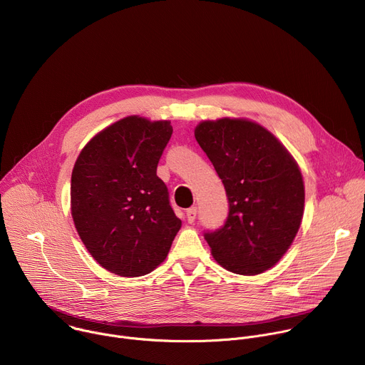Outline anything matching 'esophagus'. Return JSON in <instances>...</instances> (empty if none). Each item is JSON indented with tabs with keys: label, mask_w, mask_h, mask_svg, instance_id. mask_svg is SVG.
Here are the masks:
<instances>
[{
	"label": "esophagus",
	"mask_w": 365,
	"mask_h": 365,
	"mask_svg": "<svg viewBox=\"0 0 365 365\" xmlns=\"http://www.w3.org/2000/svg\"><path fill=\"white\" fill-rule=\"evenodd\" d=\"M186 218H187V222L192 224L196 218V207H189V210L186 211Z\"/></svg>",
	"instance_id": "1"
}]
</instances>
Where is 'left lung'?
<instances>
[{"label":"left lung","mask_w":365,"mask_h":365,"mask_svg":"<svg viewBox=\"0 0 365 365\" xmlns=\"http://www.w3.org/2000/svg\"><path fill=\"white\" fill-rule=\"evenodd\" d=\"M195 138L230 203L224 227L205 232L214 258L242 276L272 269L292 245L304 210L303 178L293 155L269 130L245 118L202 121Z\"/></svg>","instance_id":"left-lung-1"}]
</instances>
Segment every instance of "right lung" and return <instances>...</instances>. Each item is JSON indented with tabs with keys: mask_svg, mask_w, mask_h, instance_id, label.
<instances>
[{
	"mask_svg": "<svg viewBox=\"0 0 365 365\" xmlns=\"http://www.w3.org/2000/svg\"><path fill=\"white\" fill-rule=\"evenodd\" d=\"M170 121L125 117L82 148L71 179V211L89 254L123 277L160 266L182 227L159 160L172 137Z\"/></svg>",
	"mask_w": 365,
	"mask_h": 365,
	"instance_id": "1",
	"label": "right lung"
}]
</instances>
